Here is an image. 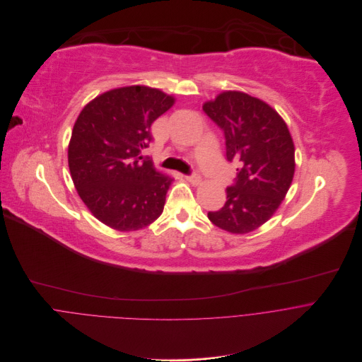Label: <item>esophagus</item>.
I'll list each match as a JSON object with an SVG mask.
<instances>
[{
    "mask_svg": "<svg viewBox=\"0 0 362 362\" xmlns=\"http://www.w3.org/2000/svg\"><path fill=\"white\" fill-rule=\"evenodd\" d=\"M185 180L189 181L192 185H198L201 182V177L198 174H189V175H185Z\"/></svg>",
    "mask_w": 362,
    "mask_h": 362,
    "instance_id": "obj_1",
    "label": "esophagus"
}]
</instances>
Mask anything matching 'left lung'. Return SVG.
<instances>
[{
	"label": "left lung",
	"instance_id": "left-lung-1",
	"mask_svg": "<svg viewBox=\"0 0 362 362\" xmlns=\"http://www.w3.org/2000/svg\"><path fill=\"white\" fill-rule=\"evenodd\" d=\"M202 110L224 132L227 161L238 164L224 206L209 211L208 218L233 234L251 233L271 218L290 189L291 134L275 110L245 93L226 91Z\"/></svg>",
	"mask_w": 362,
	"mask_h": 362
}]
</instances>
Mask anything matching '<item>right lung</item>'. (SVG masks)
I'll return each mask as SVG.
<instances>
[{
    "instance_id": "1",
    "label": "right lung",
    "mask_w": 362,
    "mask_h": 362,
    "mask_svg": "<svg viewBox=\"0 0 362 362\" xmlns=\"http://www.w3.org/2000/svg\"><path fill=\"white\" fill-rule=\"evenodd\" d=\"M165 93L131 86L94 98L80 112L68 146L69 173L78 195L105 226L135 231L161 215L173 178L142 157L151 124L170 110Z\"/></svg>"
}]
</instances>
